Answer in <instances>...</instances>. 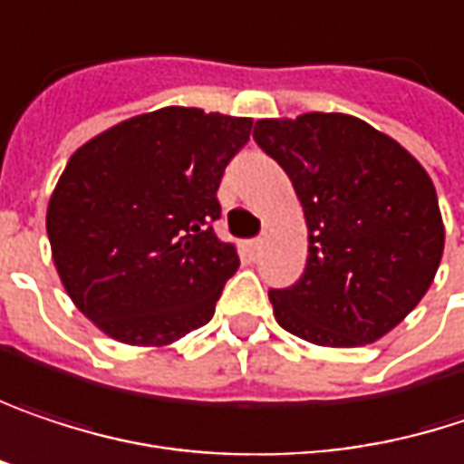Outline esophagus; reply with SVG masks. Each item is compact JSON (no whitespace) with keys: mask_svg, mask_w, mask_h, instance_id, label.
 Returning <instances> with one entry per match:
<instances>
[{"mask_svg":"<svg viewBox=\"0 0 464 464\" xmlns=\"http://www.w3.org/2000/svg\"><path fill=\"white\" fill-rule=\"evenodd\" d=\"M261 248H264V240H251V243H248V251H251V254H261Z\"/></svg>","mask_w":464,"mask_h":464,"instance_id":"34e87169","label":"esophagus"}]
</instances>
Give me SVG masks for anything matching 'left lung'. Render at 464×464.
Instances as JSON below:
<instances>
[{
    "instance_id": "8db88e82",
    "label": "left lung",
    "mask_w": 464,
    "mask_h": 464,
    "mask_svg": "<svg viewBox=\"0 0 464 464\" xmlns=\"http://www.w3.org/2000/svg\"><path fill=\"white\" fill-rule=\"evenodd\" d=\"M256 144L288 173L307 221V266L269 291L275 320L320 347L379 342L428 294L443 218L420 160L342 111L256 120Z\"/></svg>"
}]
</instances>
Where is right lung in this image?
I'll return each mask as SVG.
<instances>
[{"label": "right lung", "mask_w": 464, "mask_h": 464, "mask_svg": "<svg viewBox=\"0 0 464 464\" xmlns=\"http://www.w3.org/2000/svg\"><path fill=\"white\" fill-rule=\"evenodd\" d=\"M251 117L165 106L92 136L66 162L47 237L74 307L106 336L165 347L213 318L240 256L210 221Z\"/></svg>", "instance_id": "add662e5"}]
</instances>
